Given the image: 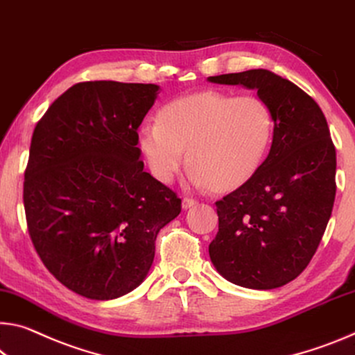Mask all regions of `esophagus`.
Here are the masks:
<instances>
[{
	"label": "esophagus",
	"instance_id": "esophagus-1",
	"mask_svg": "<svg viewBox=\"0 0 355 355\" xmlns=\"http://www.w3.org/2000/svg\"><path fill=\"white\" fill-rule=\"evenodd\" d=\"M196 204H198V200H196V199H191V198H184V199L182 200V207H183V210H188V208L194 207Z\"/></svg>",
	"mask_w": 355,
	"mask_h": 355
}]
</instances>
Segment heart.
<instances>
[{
    "label": "heart",
    "mask_w": 355,
    "mask_h": 355,
    "mask_svg": "<svg viewBox=\"0 0 355 355\" xmlns=\"http://www.w3.org/2000/svg\"><path fill=\"white\" fill-rule=\"evenodd\" d=\"M272 137L273 112L266 99L207 89L162 107L157 120L140 126L139 145L159 182H171L188 148L191 183L230 188L257 171Z\"/></svg>",
    "instance_id": "b5f03b06"
}]
</instances>
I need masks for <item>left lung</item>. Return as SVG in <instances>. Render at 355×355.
<instances>
[{
  "mask_svg": "<svg viewBox=\"0 0 355 355\" xmlns=\"http://www.w3.org/2000/svg\"><path fill=\"white\" fill-rule=\"evenodd\" d=\"M256 89L273 112L268 156L252 177L216 202L213 266L248 289L281 288L306 268L335 202L336 153L327 120L311 96L272 71L208 77Z\"/></svg>",
  "mask_w": 355,
  "mask_h": 355,
  "instance_id": "1",
  "label": "left lung"
}]
</instances>
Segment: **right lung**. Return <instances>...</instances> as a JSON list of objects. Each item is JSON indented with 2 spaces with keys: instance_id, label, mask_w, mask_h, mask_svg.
<instances>
[{
  "instance_id": "obj_1",
  "label": "right lung",
  "mask_w": 355,
  "mask_h": 355,
  "mask_svg": "<svg viewBox=\"0 0 355 355\" xmlns=\"http://www.w3.org/2000/svg\"><path fill=\"white\" fill-rule=\"evenodd\" d=\"M157 94L155 83H77L33 132L28 232L49 272L87 299L136 289L153 263L157 232L182 211V199L139 159L137 129Z\"/></svg>"
}]
</instances>
